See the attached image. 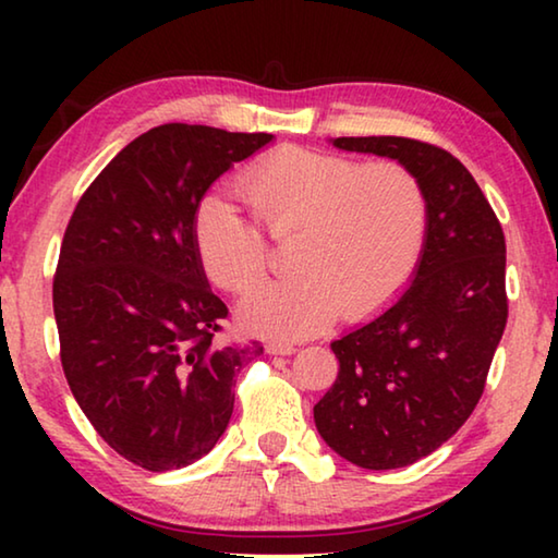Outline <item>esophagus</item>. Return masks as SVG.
<instances>
[{"instance_id":"1","label":"esophagus","mask_w":558,"mask_h":558,"mask_svg":"<svg viewBox=\"0 0 558 558\" xmlns=\"http://www.w3.org/2000/svg\"><path fill=\"white\" fill-rule=\"evenodd\" d=\"M266 352L276 354V356H290V354H295V347L282 344V342H270V344H266Z\"/></svg>"}]
</instances>
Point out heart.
<instances>
[{
    "label": "heart",
    "instance_id": "obj_1",
    "mask_svg": "<svg viewBox=\"0 0 558 558\" xmlns=\"http://www.w3.org/2000/svg\"><path fill=\"white\" fill-rule=\"evenodd\" d=\"M239 192L276 239L292 233L295 278L268 282L241 302L251 332L300 339L337 313L366 319L399 295L418 266L428 229L421 179L399 162L359 167L354 159L286 145L243 169ZM196 258L209 280L251 290L268 266L260 229L211 196L196 211Z\"/></svg>",
    "mask_w": 558,
    "mask_h": 558
}]
</instances>
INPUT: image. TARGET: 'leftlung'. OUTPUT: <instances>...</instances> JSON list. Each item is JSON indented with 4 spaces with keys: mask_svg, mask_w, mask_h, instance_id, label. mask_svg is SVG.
Masks as SVG:
<instances>
[{
    "mask_svg": "<svg viewBox=\"0 0 558 558\" xmlns=\"http://www.w3.org/2000/svg\"><path fill=\"white\" fill-rule=\"evenodd\" d=\"M347 153L389 157L421 179L428 229L411 286L332 342L339 374L315 405L337 456L393 470L438 450L483 396L507 325L505 233L460 159L409 137H337Z\"/></svg>",
    "mask_w": 558,
    "mask_h": 558,
    "instance_id": "1",
    "label": "left lung"
}]
</instances>
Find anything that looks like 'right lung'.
Listing matches in <instances>:
<instances>
[{"instance_id": "obj_1", "label": "right lung", "mask_w": 558, "mask_h": 558, "mask_svg": "<svg viewBox=\"0 0 558 558\" xmlns=\"http://www.w3.org/2000/svg\"><path fill=\"white\" fill-rule=\"evenodd\" d=\"M268 132L153 128L96 177L53 278L61 364L98 436L135 465H192L223 436L233 376L263 347L214 342L229 315L196 258L204 194Z\"/></svg>"}]
</instances>
